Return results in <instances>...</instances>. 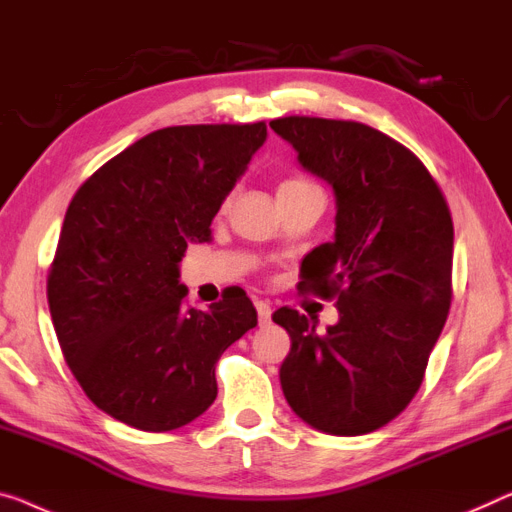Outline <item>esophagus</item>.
<instances>
[{
    "mask_svg": "<svg viewBox=\"0 0 512 512\" xmlns=\"http://www.w3.org/2000/svg\"><path fill=\"white\" fill-rule=\"evenodd\" d=\"M255 308H257L259 324H269V322H271V303L257 299V301H255Z\"/></svg>",
    "mask_w": 512,
    "mask_h": 512,
    "instance_id": "esophagus-1",
    "label": "esophagus"
}]
</instances>
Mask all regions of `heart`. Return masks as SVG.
Listing matches in <instances>:
<instances>
[{
    "label": "heart",
    "mask_w": 512,
    "mask_h": 512,
    "mask_svg": "<svg viewBox=\"0 0 512 512\" xmlns=\"http://www.w3.org/2000/svg\"><path fill=\"white\" fill-rule=\"evenodd\" d=\"M303 183H310V181H305V179H301V177H292V179L282 181L280 188H294V186H303Z\"/></svg>",
    "instance_id": "b5f03b06"
}]
</instances>
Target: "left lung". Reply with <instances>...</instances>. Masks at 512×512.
<instances>
[{
	"instance_id": "1",
	"label": "left lung",
	"mask_w": 512,
	"mask_h": 512,
	"mask_svg": "<svg viewBox=\"0 0 512 512\" xmlns=\"http://www.w3.org/2000/svg\"><path fill=\"white\" fill-rule=\"evenodd\" d=\"M271 128L305 172L335 195V234L305 255L301 287L335 296L338 322L280 308L292 347L285 400L303 423L356 437L393 421L414 398L451 308L453 220L407 147L356 121L285 117Z\"/></svg>"
}]
</instances>
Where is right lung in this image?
<instances>
[{"label":"right lung","mask_w":512,"mask_h":512,"mask_svg":"<svg viewBox=\"0 0 512 512\" xmlns=\"http://www.w3.org/2000/svg\"><path fill=\"white\" fill-rule=\"evenodd\" d=\"M266 124L170 126L108 160L68 204L48 276L52 324L87 398L117 421L170 432L218 395L216 363L257 326L246 292L183 303L181 257L211 241Z\"/></svg>","instance_id":"1"}]
</instances>
